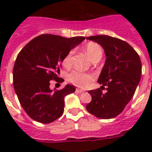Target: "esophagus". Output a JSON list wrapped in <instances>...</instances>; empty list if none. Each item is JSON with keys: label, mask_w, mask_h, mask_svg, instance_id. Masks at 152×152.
<instances>
[{"label": "esophagus", "mask_w": 152, "mask_h": 152, "mask_svg": "<svg viewBox=\"0 0 152 152\" xmlns=\"http://www.w3.org/2000/svg\"><path fill=\"white\" fill-rule=\"evenodd\" d=\"M84 91L83 90H81V89H76V93H78V94H80V93H83Z\"/></svg>", "instance_id": "obj_1"}]
</instances>
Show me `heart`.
<instances>
[{"instance_id": "heart-1", "label": "heart", "mask_w": 152, "mask_h": 152, "mask_svg": "<svg viewBox=\"0 0 152 152\" xmlns=\"http://www.w3.org/2000/svg\"><path fill=\"white\" fill-rule=\"evenodd\" d=\"M84 50L91 61L101 59L102 53H103L102 48L100 46V45L96 42H90L86 44L84 46ZM72 54H73V50L69 51L64 57L63 64L65 68H69L71 66ZM67 80L69 83H72L77 87L86 88L93 80V76L92 74L88 73V72H83L79 71V70H74L68 75Z\"/></svg>"}]
</instances>
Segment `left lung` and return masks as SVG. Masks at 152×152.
<instances>
[{
  "label": "left lung",
  "mask_w": 152,
  "mask_h": 152,
  "mask_svg": "<svg viewBox=\"0 0 152 152\" xmlns=\"http://www.w3.org/2000/svg\"><path fill=\"white\" fill-rule=\"evenodd\" d=\"M102 46L106 59L98 82L101 88L91 90V102L86 106L90 113L101 119L120 114L134 95L141 77L139 55L126 42L108 35L87 38ZM107 88V92L102 90Z\"/></svg>",
  "instance_id": "8db88e82"
}]
</instances>
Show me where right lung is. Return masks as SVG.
<instances>
[{"label":"right lung","mask_w":152,"mask_h":152,"mask_svg":"<svg viewBox=\"0 0 152 152\" xmlns=\"http://www.w3.org/2000/svg\"><path fill=\"white\" fill-rule=\"evenodd\" d=\"M85 39L83 36L64 38L41 34L21 50L13 68V86L18 99L27 115L38 122L48 124L64 112V97L76 91L67 84L61 90H50L52 80L59 79L65 55Z\"/></svg>","instance_id":"right-lung-1"}]
</instances>
